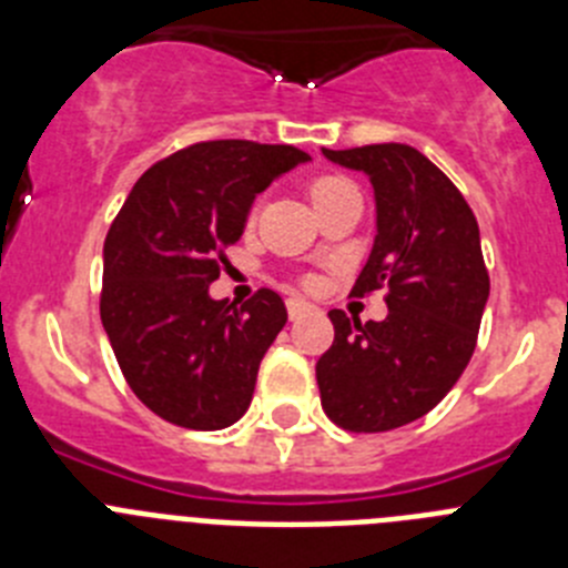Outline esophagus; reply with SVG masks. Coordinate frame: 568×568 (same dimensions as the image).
I'll use <instances>...</instances> for the list:
<instances>
[{
    "label": "esophagus",
    "instance_id": "34e87169",
    "mask_svg": "<svg viewBox=\"0 0 568 568\" xmlns=\"http://www.w3.org/2000/svg\"><path fill=\"white\" fill-rule=\"evenodd\" d=\"M307 310H313V304H310V301H304V298H290L287 301V313H290V318H301V315L307 313Z\"/></svg>",
    "mask_w": 568,
    "mask_h": 568
}]
</instances>
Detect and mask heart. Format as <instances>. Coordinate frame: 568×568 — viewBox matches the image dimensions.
<instances>
[{
  "label": "heart",
  "instance_id": "heart-1",
  "mask_svg": "<svg viewBox=\"0 0 568 568\" xmlns=\"http://www.w3.org/2000/svg\"><path fill=\"white\" fill-rule=\"evenodd\" d=\"M346 187H353V184L346 182V179H341V175H318V179H313V184H310V199H313V204H318L321 199H327V195Z\"/></svg>",
  "mask_w": 568,
  "mask_h": 568
}]
</instances>
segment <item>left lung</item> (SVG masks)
I'll return each instance as SVG.
<instances>
[{
    "label": "left lung",
    "instance_id": "1",
    "mask_svg": "<svg viewBox=\"0 0 568 568\" xmlns=\"http://www.w3.org/2000/svg\"><path fill=\"white\" fill-rule=\"evenodd\" d=\"M375 187L378 235L355 295L384 287L386 318L329 310L333 346L315 364L321 406L346 433H389L424 418L458 384L489 298L475 213L460 190L409 144L327 150Z\"/></svg>",
    "mask_w": 568,
    "mask_h": 568
}]
</instances>
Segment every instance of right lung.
<instances>
[{
  "instance_id": "obj_1",
  "label": "right lung",
  "mask_w": 568,
  "mask_h": 568,
  "mask_svg": "<svg viewBox=\"0 0 568 568\" xmlns=\"http://www.w3.org/2000/svg\"><path fill=\"white\" fill-rule=\"evenodd\" d=\"M307 159L293 144L195 142L144 170L110 224L99 313L124 381L159 418L213 433L247 413L287 307L267 287L241 307L207 287L255 195Z\"/></svg>"
}]
</instances>
